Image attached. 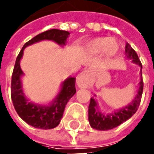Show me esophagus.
<instances>
[{
	"label": "esophagus",
	"instance_id": "1",
	"mask_svg": "<svg viewBox=\"0 0 154 154\" xmlns=\"http://www.w3.org/2000/svg\"><path fill=\"white\" fill-rule=\"evenodd\" d=\"M90 82V72L86 70L82 72L77 79V84L79 88H87Z\"/></svg>",
	"mask_w": 154,
	"mask_h": 154
}]
</instances>
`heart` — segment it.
Instances as JSON below:
<instances>
[{"label": "heart", "mask_w": 154, "mask_h": 154, "mask_svg": "<svg viewBox=\"0 0 154 154\" xmlns=\"http://www.w3.org/2000/svg\"><path fill=\"white\" fill-rule=\"evenodd\" d=\"M89 49L92 52L99 53L104 51L108 55H113L119 49V45L114 39L106 37H97L89 42Z\"/></svg>", "instance_id": "1"}]
</instances>
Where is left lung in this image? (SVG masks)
Here are the masks:
<instances>
[{
    "label": "left lung",
    "mask_w": 154,
    "mask_h": 154,
    "mask_svg": "<svg viewBox=\"0 0 154 154\" xmlns=\"http://www.w3.org/2000/svg\"><path fill=\"white\" fill-rule=\"evenodd\" d=\"M125 53L127 58L132 60L133 62L138 64L140 66V81L138 93L136 94L135 98L133 100V101L128 106H125L119 111L115 112L114 113L107 114V115H105L102 112H100L94 99H90V103L88 106V121L93 129L98 130H107L116 128L125 122L126 120L130 119L136 112L137 109L140 106L141 95L143 92V80H142V71H141L142 66L137 54L129 43L126 44Z\"/></svg>",
    "instance_id": "obj_1"
}]
</instances>
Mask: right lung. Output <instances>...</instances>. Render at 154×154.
<instances>
[{
	"label": "right lung",
	"instance_id": "add662e5",
	"mask_svg": "<svg viewBox=\"0 0 154 154\" xmlns=\"http://www.w3.org/2000/svg\"><path fill=\"white\" fill-rule=\"evenodd\" d=\"M68 35H70V33L66 30L57 29H48L35 35L31 40L27 42L19 52V55L17 56L12 75L11 97L14 108L19 117L28 125L35 128L49 130L59 125L68 100L76 93V78L69 77L63 82L60 92L50 106H44L35 105L29 102L24 97L20 81V77L22 76L23 72L20 68L19 61L23 56L24 49L27 46L42 40L54 41L58 44L64 45Z\"/></svg>",
	"mask_w": 154,
	"mask_h": 154
}]
</instances>
